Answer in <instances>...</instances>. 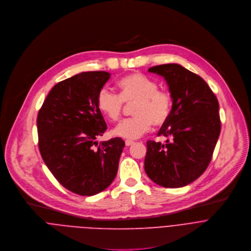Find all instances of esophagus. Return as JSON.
I'll list each match as a JSON object with an SVG mask.
<instances>
[{"mask_svg": "<svg viewBox=\"0 0 251 251\" xmlns=\"http://www.w3.org/2000/svg\"><path fill=\"white\" fill-rule=\"evenodd\" d=\"M134 142L132 141V140H126V146H130V145H132Z\"/></svg>", "mask_w": 251, "mask_h": 251, "instance_id": "esophagus-1", "label": "esophagus"}]
</instances>
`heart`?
Here are the masks:
<instances>
[{
    "mask_svg": "<svg viewBox=\"0 0 251 251\" xmlns=\"http://www.w3.org/2000/svg\"><path fill=\"white\" fill-rule=\"evenodd\" d=\"M118 87L119 95L107 87L102 88L97 95L99 111L111 122L121 119L124 103H134V117L116 126L114 135L136 139L151 129L152 125L158 127L166 124L172 111V97L169 92L158 89L155 80L136 72L123 77Z\"/></svg>",
    "mask_w": 251,
    "mask_h": 251,
    "instance_id": "obj_1",
    "label": "heart"
}]
</instances>
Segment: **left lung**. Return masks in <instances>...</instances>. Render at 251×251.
Segmentation results:
<instances>
[{
    "label": "left lung",
    "instance_id": "obj_1",
    "mask_svg": "<svg viewBox=\"0 0 251 251\" xmlns=\"http://www.w3.org/2000/svg\"><path fill=\"white\" fill-rule=\"evenodd\" d=\"M162 76L172 97L171 115L158 131L165 143L148 140L144 159L147 176L165 188H180L209 166L221 132L218 99L206 81L180 64L148 69Z\"/></svg>",
    "mask_w": 251,
    "mask_h": 251
}]
</instances>
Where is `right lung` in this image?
<instances>
[{
    "mask_svg": "<svg viewBox=\"0 0 251 251\" xmlns=\"http://www.w3.org/2000/svg\"><path fill=\"white\" fill-rule=\"evenodd\" d=\"M111 74L82 72L57 83L38 112L36 125L41 157L57 181L81 196H93L116 178L125 141L98 143L107 129L97 95Z\"/></svg>",
    "mask_w": 251,
    "mask_h": 251,
    "instance_id": "obj_1",
    "label": "right lung"
}]
</instances>
